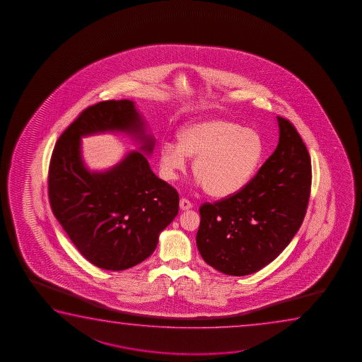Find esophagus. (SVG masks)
I'll return each instance as SVG.
<instances>
[{
  "label": "esophagus",
  "mask_w": 362,
  "mask_h": 362,
  "mask_svg": "<svg viewBox=\"0 0 362 362\" xmlns=\"http://www.w3.org/2000/svg\"><path fill=\"white\" fill-rule=\"evenodd\" d=\"M179 206H180V209L182 210H189V209H192V203L189 202L188 199H180V202H179Z\"/></svg>",
  "instance_id": "esophagus-1"
}]
</instances>
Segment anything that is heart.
Segmentation results:
<instances>
[{"instance_id":"b5f03b06","label":"heart","mask_w":362,"mask_h":362,"mask_svg":"<svg viewBox=\"0 0 362 362\" xmlns=\"http://www.w3.org/2000/svg\"><path fill=\"white\" fill-rule=\"evenodd\" d=\"M262 137L255 129L218 117H205L179 131L178 146L164 142L159 149V169L165 180H175L194 159L193 170L205 192L226 198L252 179L262 159Z\"/></svg>"}]
</instances>
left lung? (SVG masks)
<instances>
[{"label":"left lung","instance_id":"left-lung-1","mask_svg":"<svg viewBox=\"0 0 362 362\" xmlns=\"http://www.w3.org/2000/svg\"><path fill=\"white\" fill-rule=\"evenodd\" d=\"M277 121V148L246 187L199 209V252L228 276H247L272 262L292 241L307 213L310 157L291 121L279 116Z\"/></svg>","mask_w":362,"mask_h":362}]
</instances>
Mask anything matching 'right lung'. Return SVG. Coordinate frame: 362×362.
<instances>
[{
  "label": "right lung",
  "mask_w": 362,
  "mask_h": 362,
  "mask_svg": "<svg viewBox=\"0 0 362 362\" xmlns=\"http://www.w3.org/2000/svg\"><path fill=\"white\" fill-rule=\"evenodd\" d=\"M144 129L134 101H101L86 107L60 134L50 158L48 194L55 218L79 252L107 271L134 267L153 253L159 233L178 214V192L159 179L137 151L106 172H90L80 139L124 132L151 154L154 139Z\"/></svg>",
  "instance_id": "1"
}]
</instances>
